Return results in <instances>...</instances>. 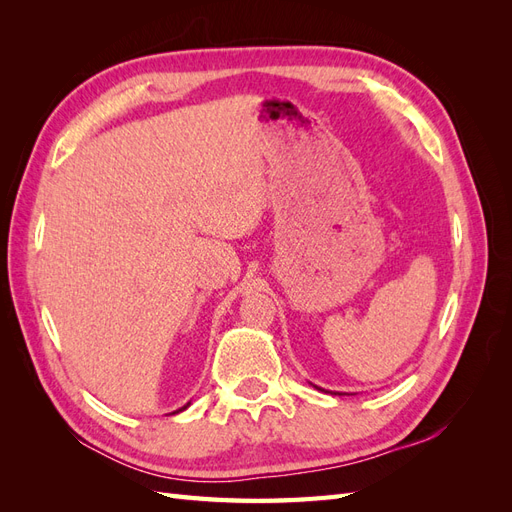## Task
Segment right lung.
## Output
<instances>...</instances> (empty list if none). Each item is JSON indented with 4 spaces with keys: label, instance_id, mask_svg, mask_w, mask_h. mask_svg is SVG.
Returning <instances> with one entry per match:
<instances>
[{
    "label": "right lung",
    "instance_id": "add662e5",
    "mask_svg": "<svg viewBox=\"0 0 512 512\" xmlns=\"http://www.w3.org/2000/svg\"><path fill=\"white\" fill-rule=\"evenodd\" d=\"M188 406H190V401H188V404H185V406H183L181 410H177V412H183V410H185V408H188ZM177 412H173V414H177Z\"/></svg>",
    "mask_w": 512,
    "mask_h": 512
}]
</instances>
